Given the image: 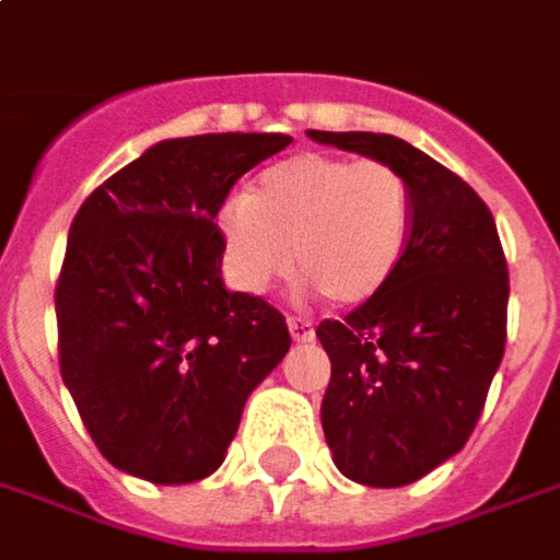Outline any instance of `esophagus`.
Instances as JSON below:
<instances>
[{
	"label": "esophagus",
	"mask_w": 560,
	"mask_h": 560,
	"mask_svg": "<svg viewBox=\"0 0 560 560\" xmlns=\"http://www.w3.org/2000/svg\"><path fill=\"white\" fill-rule=\"evenodd\" d=\"M288 330H291L293 342H312L315 339V327L306 318H288Z\"/></svg>",
	"instance_id": "obj_1"
}]
</instances>
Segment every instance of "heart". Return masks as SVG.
<instances>
[{
	"mask_svg": "<svg viewBox=\"0 0 560 560\" xmlns=\"http://www.w3.org/2000/svg\"><path fill=\"white\" fill-rule=\"evenodd\" d=\"M416 197L397 166L324 151L279 160L214 214L230 279L264 293L293 267L334 306L375 300L397 276Z\"/></svg>",
	"mask_w": 560,
	"mask_h": 560,
	"instance_id": "1",
	"label": "heart"
}]
</instances>
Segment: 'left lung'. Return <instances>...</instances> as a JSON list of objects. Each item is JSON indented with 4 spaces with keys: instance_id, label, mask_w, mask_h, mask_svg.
I'll return each instance as SVG.
<instances>
[{
    "instance_id": "8db88e82",
    "label": "left lung",
    "mask_w": 560,
    "mask_h": 560,
    "mask_svg": "<svg viewBox=\"0 0 560 560\" xmlns=\"http://www.w3.org/2000/svg\"><path fill=\"white\" fill-rule=\"evenodd\" d=\"M390 163L416 197L397 276L346 320H320L330 358L320 424L351 482L400 488L457 455L482 416L506 346L510 272L479 194L443 163L385 132H306Z\"/></svg>"
}]
</instances>
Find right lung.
<instances>
[{"label": "right lung", "mask_w": 560, "mask_h": 560, "mask_svg": "<svg viewBox=\"0 0 560 560\" xmlns=\"http://www.w3.org/2000/svg\"><path fill=\"white\" fill-rule=\"evenodd\" d=\"M284 132L163 139L78 209L57 281L60 373L117 470L187 485L224 464L252 390L291 348L267 300L226 291L214 214Z\"/></svg>", "instance_id": "obj_1"}]
</instances>
